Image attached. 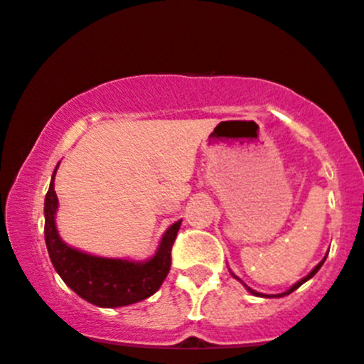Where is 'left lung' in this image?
I'll use <instances>...</instances> for the list:
<instances>
[{"mask_svg":"<svg viewBox=\"0 0 364 364\" xmlns=\"http://www.w3.org/2000/svg\"><path fill=\"white\" fill-rule=\"evenodd\" d=\"M323 261H326V257H323V259H322V261H320V263H318V264H316V267H315V268H313V270H311V274H308V276H306V277H304V279H301V281H299V283H295V284H294V287H291V288H290V290H288V291H284V294H281V295H274V297H283V295H288V294H291V291H294V290H297V288H299V287H301V284H302V283H306V281H308V279H311V277H313V276H315L316 272H318V270H320V267H322V264H323ZM249 291H250V294H254V295H259V294H257V291L250 290V288H249Z\"/></svg>","mask_w":364,"mask_h":364,"instance_id":"1","label":"left lung"}]
</instances>
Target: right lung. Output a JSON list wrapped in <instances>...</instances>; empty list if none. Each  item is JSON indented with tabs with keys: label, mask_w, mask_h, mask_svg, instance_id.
Wrapping results in <instances>:
<instances>
[{
	"label": "right lung",
	"mask_w": 364,
	"mask_h": 364,
	"mask_svg": "<svg viewBox=\"0 0 364 364\" xmlns=\"http://www.w3.org/2000/svg\"><path fill=\"white\" fill-rule=\"evenodd\" d=\"M56 206L58 197L51 181L44 203L46 245L58 276L81 299L100 308H121L151 297L161 287L171 270V250L181 220L167 229L154 257L144 263H135L90 256L63 243L55 225Z\"/></svg>",
	"instance_id": "right-lung-1"
}]
</instances>
